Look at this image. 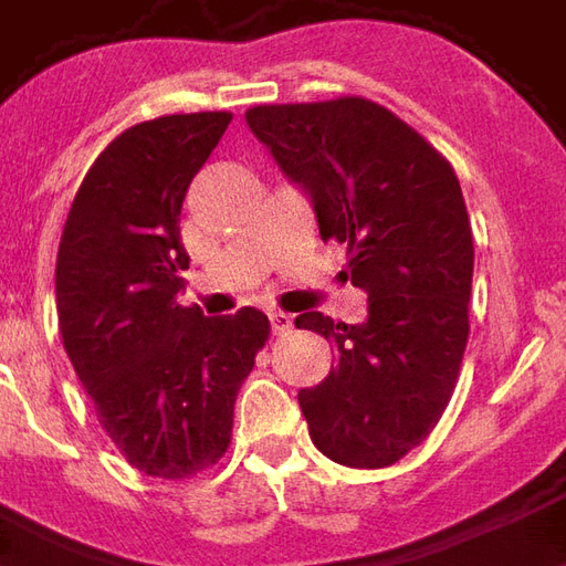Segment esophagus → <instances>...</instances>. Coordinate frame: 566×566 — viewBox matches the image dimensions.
<instances>
[{"instance_id": "obj_1", "label": "esophagus", "mask_w": 566, "mask_h": 566, "mask_svg": "<svg viewBox=\"0 0 566 566\" xmlns=\"http://www.w3.org/2000/svg\"><path fill=\"white\" fill-rule=\"evenodd\" d=\"M270 324L275 333H287L294 327V318L291 315H284V312H270Z\"/></svg>"}]
</instances>
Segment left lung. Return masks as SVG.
Here are the masks:
<instances>
[{"label":"left lung","instance_id":"8db88e82","mask_svg":"<svg viewBox=\"0 0 566 566\" xmlns=\"http://www.w3.org/2000/svg\"><path fill=\"white\" fill-rule=\"evenodd\" d=\"M245 120L306 190L321 239L348 245L367 321L303 312L300 331L336 348L331 376L296 394L308 437L331 461L391 467L449 406L470 336L473 230L449 160L385 105H254Z\"/></svg>","mask_w":566,"mask_h":566}]
</instances>
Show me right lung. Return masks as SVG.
<instances>
[{"label":"right lung","mask_w":566,"mask_h":566,"mask_svg":"<svg viewBox=\"0 0 566 566\" xmlns=\"http://www.w3.org/2000/svg\"><path fill=\"white\" fill-rule=\"evenodd\" d=\"M230 112L145 120L84 175L56 251L63 345L99 424L136 470L187 479L218 463L235 394L270 339L258 308L206 318L178 306L181 202Z\"/></svg>","instance_id":"right-lung-1"}]
</instances>
